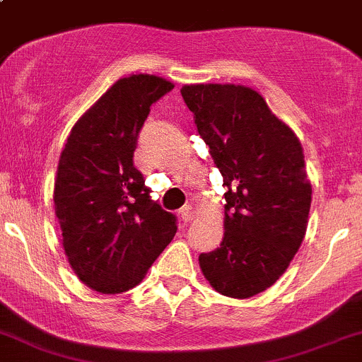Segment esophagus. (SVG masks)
<instances>
[{"mask_svg":"<svg viewBox=\"0 0 362 362\" xmlns=\"http://www.w3.org/2000/svg\"><path fill=\"white\" fill-rule=\"evenodd\" d=\"M194 214H196V211H194L192 206H184V208H182V211H180L182 221L189 223V221L194 220Z\"/></svg>","mask_w":362,"mask_h":362,"instance_id":"34e87169","label":"esophagus"}]
</instances>
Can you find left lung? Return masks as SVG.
Returning <instances> with one entry per match:
<instances>
[{
	"label": "left lung",
	"mask_w": 362,
	"mask_h": 362,
	"mask_svg": "<svg viewBox=\"0 0 362 362\" xmlns=\"http://www.w3.org/2000/svg\"><path fill=\"white\" fill-rule=\"evenodd\" d=\"M180 93L228 189L223 239L201 254V272L221 296L249 299L284 275L303 244L313 196L304 149L251 87L185 84Z\"/></svg>",
	"instance_id": "8db88e82"
}]
</instances>
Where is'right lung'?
Instances as JSON below:
<instances>
[{"instance_id":"1","label":"right lung","mask_w":362,"mask_h":362,"mask_svg":"<svg viewBox=\"0 0 362 362\" xmlns=\"http://www.w3.org/2000/svg\"><path fill=\"white\" fill-rule=\"evenodd\" d=\"M173 87L149 74L120 78L75 122L59 154L53 201L62 245L94 292L115 296L141 284L177 232L132 161L151 105Z\"/></svg>"}]
</instances>
